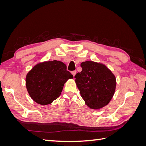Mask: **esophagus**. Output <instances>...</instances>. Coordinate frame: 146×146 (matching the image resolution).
Here are the masks:
<instances>
[{
    "instance_id": "1",
    "label": "esophagus",
    "mask_w": 146,
    "mask_h": 146,
    "mask_svg": "<svg viewBox=\"0 0 146 146\" xmlns=\"http://www.w3.org/2000/svg\"><path fill=\"white\" fill-rule=\"evenodd\" d=\"M71 74H72V76L74 77L75 76H76V70H74V71H72Z\"/></svg>"
}]
</instances>
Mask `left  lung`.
Segmentation results:
<instances>
[{
    "mask_svg": "<svg viewBox=\"0 0 146 146\" xmlns=\"http://www.w3.org/2000/svg\"><path fill=\"white\" fill-rule=\"evenodd\" d=\"M80 66L82 70L75 76V82L85 104L94 110L107 106L116 90L114 74L101 63L86 61Z\"/></svg>",
    "mask_w": 146,
    "mask_h": 146,
    "instance_id": "8db88e82",
    "label": "left lung"
}]
</instances>
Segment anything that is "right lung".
I'll return each instance as SVG.
<instances>
[{"label":"right lung","mask_w":146,"mask_h":146,"mask_svg":"<svg viewBox=\"0 0 146 146\" xmlns=\"http://www.w3.org/2000/svg\"><path fill=\"white\" fill-rule=\"evenodd\" d=\"M73 78L62 61H46L34 66L27 74L25 85L34 102L46 105L58 98L64 83Z\"/></svg>","instance_id":"obj_1"}]
</instances>
